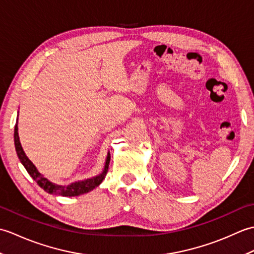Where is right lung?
Wrapping results in <instances>:
<instances>
[{"instance_id": "right-lung-1", "label": "right lung", "mask_w": 254, "mask_h": 254, "mask_svg": "<svg viewBox=\"0 0 254 254\" xmlns=\"http://www.w3.org/2000/svg\"><path fill=\"white\" fill-rule=\"evenodd\" d=\"M17 131H18V127H17V124H16L15 130H14V142H15L16 153H17L20 163L24 165L27 172H28L32 179L37 182V185L39 186L41 189H44L46 192L50 193V194H56V195H62V196H77V195H80V194H84V193H87V192L91 191L96 187H98L102 182V180L105 179V177L108 172V168H109L110 154H108L105 169H104V171H102V174H100L99 176L91 178V179L84 180V181L75 182L69 186L55 185V183H52L48 179H46L45 177H42L40 172L38 171L36 167L34 166V164H32L31 161L28 159V157L25 155L23 147H21L20 142H19Z\"/></svg>"}]
</instances>
